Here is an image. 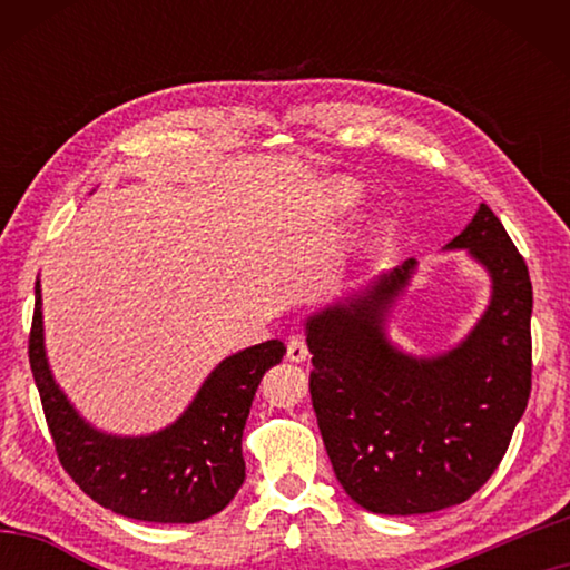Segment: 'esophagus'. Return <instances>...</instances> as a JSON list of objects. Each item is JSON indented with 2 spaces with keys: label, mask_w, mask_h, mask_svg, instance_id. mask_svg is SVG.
<instances>
[{
  "label": "esophagus",
  "mask_w": 570,
  "mask_h": 570,
  "mask_svg": "<svg viewBox=\"0 0 570 570\" xmlns=\"http://www.w3.org/2000/svg\"><path fill=\"white\" fill-rule=\"evenodd\" d=\"M286 356L292 362H306V356H308V346H306V340L304 336H292V340H288V344H286Z\"/></svg>",
  "instance_id": "1"
}]
</instances>
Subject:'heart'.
<instances>
[{
	"mask_svg": "<svg viewBox=\"0 0 570 570\" xmlns=\"http://www.w3.org/2000/svg\"><path fill=\"white\" fill-rule=\"evenodd\" d=\"M324 200L336 216H352L364 204V186L350 176H336L324 186Z\"/></svg>",
	"mask_w": 570,
	"mask_h": 570,
	"instance_id": "b5f03b06",
	"label": "heart"
}]
</instances>
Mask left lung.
Instances as JSON below:
<instances>
[{
    "mask_svg": "<svg viewBox=\"0 0 570 570\" xmlns=\"http://www.w3.org/2000/svg\"><path fill=\"white\" fill-rule=\"evenodd\" d=\"M490 278L485 312L440 354L390 340V316L417 262L306 316L312 404L336 480L380 515L460 505L503 460L530 397L533 286L508 230L485 204L445 246Z\"/></svg>",
    "mask_w": 570,
    "mask_h": 570,
    "instance_id": "obj_1",
    "label": "left lung"
}]
</instances>
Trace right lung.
<instances>
[{"mask_svg": "<svg viewBox=\"0 0 570 570\" xmlns=\"http://www.w3.org/2000/svg\"><path fill=\"white\" fill-rule=\"evenodd\" d=\"M278 340L246 346L214 366L176 422L150 435H112L75 410L45 350L42 286L35 284L30 366L57 458L82 493L112 513L148 523H198L244 485L240 452L250 402L266 370L284 360Z\"/></svg>", "mask_w": 570, "mask_h": 570, "instance_id": "right-lung-1", "label": "right lung"}]
</instances>
